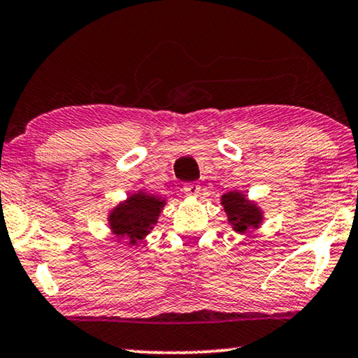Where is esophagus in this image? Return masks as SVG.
<instances>
[{
  "label": "esophagus",
  "instance_id": "34e87169",
  "mask_svg": "<svg viewBox=\"0 0 358 358\" xmlns=\"http://www.w3.org/2000/svg\"><path fill=\"white\" fill-rule=\"evenodd\" d=\"M183 191L186 196H197L201 191V186L196 183V181H189V183H185Z\"/></svg>",
  "mask_w": 358,
  "mask_h": 358
}]
</instances>
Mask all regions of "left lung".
<instances>
[{
    "label": "left lung",
    "instance_id": "8db88e82",
    "mask_svg": "<svg viewBox=\"0 0 358 358\" xmlns=\"http://www.w3.org/2000/svg\"><path fill=\"white\" fill-rule=\"evenodd\" d=\"M220 204L227 212L228 222L233 230L239 234L257 230L264 220V213L257 204L249 201L246 194L239 193V191H228L220 197Z\"/></svg>",
    "mask_w": 358,
    "mask_h": 358
}]
</instances>
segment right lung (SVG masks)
Returning a JSON list of instances; mask_svg holds the SVG:
<instances>
[{"label":"right lung","instance_id":"right-lung-1","mask_svg":"<svg viewBox=\"0 0 358 358\" xmlns=\"http://www.w3.org/2000/svg\"><path fill=\"white\" fill-rule=\"evenodd\" d=\"M164 206L165 199L145 191L128 196L127 201L110 210L108 217L110 230L119 239H128L131 246L138 244L151 233Z\"/></svg>","mask_w":358,"mask_h":358}]
</instances>
